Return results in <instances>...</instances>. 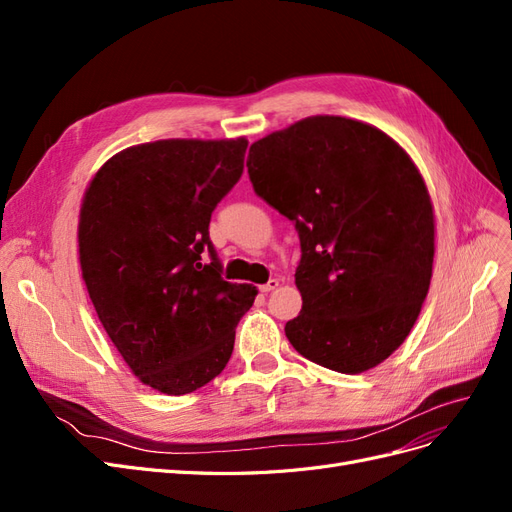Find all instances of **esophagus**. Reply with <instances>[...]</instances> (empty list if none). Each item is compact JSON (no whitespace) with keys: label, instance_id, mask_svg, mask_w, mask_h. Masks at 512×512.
Segmentation results:
<instances>
[{"label":"esophagus","instance_id":"esophagus-1","mask_svg":"<svg viewBox=\"0 0 512 512\" xmlns=\"http://www.w3.org/2000/svg\"><path fill=\"white\" fill-rule=\"evenodd\" d=\"M277 286H280V282H277V280H269L267 284H262V286H260V292H265V294H267V292L275 290Z\"/></svg>","mask_w":512,"mask_h":512}]
</instances>
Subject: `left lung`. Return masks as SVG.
Masks as SVG:
<instances>
[{"instance_id":"left-lung-1","label":"left lung","mask_w":512,"mask_h":512,"mask_svg":"<svg viewBox=\"0 0 512 512\" xmlns=\"http://www.w3.org/2000/svg\"><path fill=\"white\" fill-rule=\"evenodd\" d=\"M247 173L299 232L303 307L284 329L294 350L339 374L389 359L433 267V207L408 153L369 123L316 115L256 141Z\"/></svg>"}]
</instances>
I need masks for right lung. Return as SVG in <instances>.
<instances>
[{"label":"right lung","mask_w":512,"mask_h":512,"mask_svg":"<svg viewBox=\"0 0 512 512\" xmlns=\"http://www.w3.org/2000/svg\"><path fill=\"white\" fill-rule=\"evenodd\" d=\"M245 149V138L128 147L85 192L79 258L89 299L132 374L160 393H192L222 374L258 294L224 280L209 239Z\"/></svg>","instance_id":"right-lung-1"}]
</instances>
